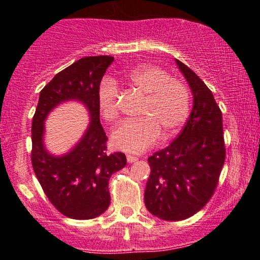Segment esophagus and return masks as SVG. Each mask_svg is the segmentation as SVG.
Segmentation results:
<instances>
[{
	"instance_id": "1",
	"label": "esophagus",
	"mask_w": 260,
	"mask_h": 260,
	"mask_svg": "<svg viewBox=\"0 0 260 260\" xmlns=\"http://www.w3.org/2000/svg\"><path fill=\"white\" fill-rule=\"evenodd\" d=\"M127 161H128V164H133V162L138 161V157L131 156V154H128V156H127Z\"/></svg>"
}]
</instances>
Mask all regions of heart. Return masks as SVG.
I'll return each mask as SVG.
<instances>
[{
  "instance_id": "heart-1",
  "label": "heart",
  "mask_w": 260,
  "mask_h": 260,
  "mask_svg": "<svg viewBox=\"0 0 260 260\" xmlns=\"http://www.w3.org/2000/svg\"><path fill=\"white\" fill-rule=\"evenodd\" d=\"M131 85L145 96L140 111L142 119L124 122L112 133L114 148L140 153L156 143L159 135H176L190 113V90L182 80L170 77L157 65L135 68L127 75ZM118 89L112 79H104L98 88V106L103 118L113 122L119 115Z\"/></svg>"
}]
</instances>
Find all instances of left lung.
Returning <instances> with one entry per match:
<instances>
[{"instance_id": "left-lung-1", "label": "left lung", "mask_w": 260, "mask_h": 260, "mask_svg": "<svg viewBox=\"0 0 260 260\" xmlns=\"http://www.w3.org/2000/svg\"><path fill=\"white\" fill-rule=\"evenodd\" d=\"M193 96L192 111L179 137L148 158L151 174L145 204L166 221L192 216L208 204L225 161L222 114L210 89L175 59Z\"/></svg>"}]
</instances>
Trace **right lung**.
<instances>
[{"mask_svg": "<svg viewBox=\"0 0 260 260\" xmlns=\"http://www.w3.org/2000/svg\"><path fill=\"white\" fill-rule=\"evenodd\" d=\"M113 60L107 55L86 56L57 73L40 91L32 118L34 171L50 203L70 219L88 220L103 214L111 204L109 179L127 164L122 152H107L108 138L99 119L98 88ZM65 101L83 104L91 122L80 142L56 156L43 142L45 120L52 109Z\"/></svg>", "mask_w": 260, "mask_h": 260, "instance_id": "1", "label": "right lung"}]
</instances>
